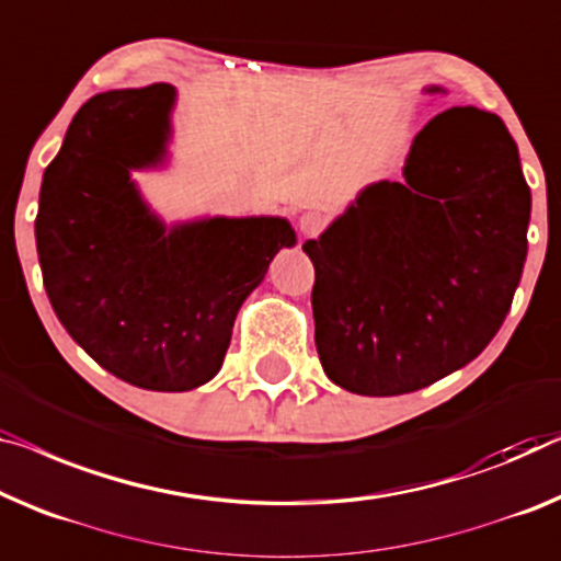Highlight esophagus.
<instances>
[{"label": "esophagus", "mask_w": 561, "mask_h": 561, "mask_svg": "<svg viewBox=\"0 0 561 561\" xmlns=\"http://www.w3.org/2000/svg\"><path fill=\"white\" fill-rule=\"evenodd\" d=\"M324 227V216L317 214V211H307L299 216V231H302V237H314V233H320Z\"/></svg>", "instance_id": "34e87169"}]
</instances>
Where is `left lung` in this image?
Returning <instances> with one entry per match:
<instances>
[{
    "instance_id": "1",
    "label": "left lung",
    "mask_w": 561,
    "mask_h": 561,
    "mask_svg": "<svg viewBox=\"0 0 561 561\" xmlns=\"http://www.w3.org/2000/svg\"><path fill=\"white\" fill-rule=\"evenodd\" d=\"M529 216L519 148L496 113L448 107L425 123L403 181L365 186L305 244L328 378L403 396L479 357L519 287Z\"/></svg>"
}]
</instances>
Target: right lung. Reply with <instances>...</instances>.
Returning <instances> with one entry per match:
<instances>
[{
  "mask_svg": "<svg viewBox=\"0 0 561 561\" xmlns=\"http://www.w3.org/2000/svg\"><path fill=\"white\" fill-rule=\"evenodd\" d=\"M175 100L165 82L90 98L42 175L35 221L62 328L115 378L158 392L221 370L241 305L297 244L284 216L165 224L148 204L133 173L169 165Z\"/></svg>",
  "mask_w": 561,
  "mask_h": 561,
  "instance_id": "right-lung-1",
  "label": "right lung"
}]
</instances>
